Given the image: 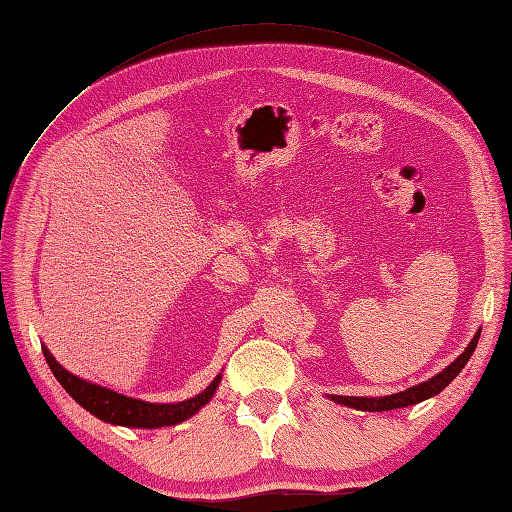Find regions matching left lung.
Returning a JSON list of instances; mask_svg holds the SVG:
<instances>
[{
  "instance_id": "1",
  "label": "left lung",
  "mask_w": 512,
  "mask_h": 512,
  "mask_svg": "<svg viewBox=\"0 0 512 512\" xmlns=\"http://www.w3.org/2000/svg\"><path fill=\"white\" fill-rule=\"evenodd\" d=\"M478 337H480V331H476V335L472 337V342L468 344V348L463 350L451 365L442 369L440 374H436V376L421 382V384L410 386V389H406V391L395 393V395H384V397L331 395V399L335 401V404H342V406H348V408H354V410H363V412H384V410H395V408H406V406H412V404H421V401H425L433 395H438L442 389H446V386L455 380V376L459 374L463 367H466L472 352L476 350Z\"/></svg>"
}]
</instances>
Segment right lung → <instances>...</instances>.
I'll list each match as a JSON object with an SVG mask.
<instances>
[{
    "mask_svg": "<svg viewBox=\"0 0 512 512\" xmlns=\"http://www.w3.org/2000/svg\"><path fill=\"white\" fill-rule=\"evenodd\" d=\"M42 352L55 378L59 380L61 386H64L66 393L76 401V404L83 406L94 416H98L100 421L111 423V425L143 427V429L177 425L185 421V418L194 416L203 406H207L209 399L215 395L218 384L222 382V374H218L207 389L203 393H198L196 397L177 401V404H149V401L132 399L106 389V386L91 384L79 376H74L55 361V356L49 352V348L42 346Z\"/></svg>",
    "mask_w": 512,
    "mask_h": 512,
    "instance_id": "1",
    "label": "right lung"
}]
</instances>
